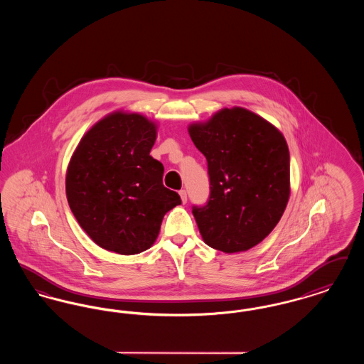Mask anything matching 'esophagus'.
Instances as JSON below:
<instances>
[{
	"label": "esophagus",
	"mask_w": 364,
	"mask_h": 364,
	"mask_svg": "<svg viewBox=\"0 0 364 364\" xmlns=\"http://www.w3.org/2000/svg\"><path fill=\"white\" fill-rule=\"evenodd\" d=\"M178 193H180V198H181V202H183V203H187V191L181 190V191H180V192H178Z\"/></svg>",
	"instance_id": "esophagus-1"
}]
</instances>
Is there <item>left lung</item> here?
Listing matches in <instances>:
<instances>
[{
	"mask_svg": "<svg viewBox=\"0 0 364 364\" xmlns=\"http://www.w3.org/2000/svg\"><path fill=\"white\" fill-rule=\"evenodd\" d=\"M188 131L208 161V202L192 206L203 240L228 254L252 248L277 225L289 199L285 139L242 107L224 109Z\"/></svg>",
	"mask_w": 364,
	"mask_h": 364,
	"instance_id": "left-lung-1",
	"label": "left lung"
}]
</instances>
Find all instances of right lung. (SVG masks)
<instances>
[{
  "instance_id": "obj_1",
  "label": "right lung",
  "mask_w": 364,
  "mask_h": 364,
  "mask_svg": "<svg viewBox=\"0 0 364 364\" xmlns=\"http://www.w3.org/2000/svg\"><path fill=\"white\" fill-rule=\"evenodd\" d=\"M156 125L132 113L97 122L70 159L67 198L87 235L107 251L134 255L156 242L164 215L181 203L150 156Z\"/></svg>"
}]
</instances>
